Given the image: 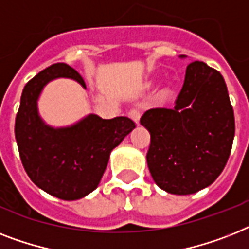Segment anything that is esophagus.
I'll use <instances>...</instances> for the list:
<instances>
[{
    "label": "esophagus",
    "instance_id": "34e87169",
    "mask_svg": "<svg viewBox=\"0 0 249 249\" xmlns=\"http://www.w3.org/2000/svg\"><path fill=\"white\" fill-rule=\"evenodd\" d=\"M129 118L134 121L135 124H139V119H141V112L137 108H133V110L129 111Z\"/></svg>",
    "mask_w": 249,
    "mask_h": 249
}]
</instances>
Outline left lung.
<instances>
[{
  "mask_svg": "<svg viewBox=\"0 0 249 249\" xmlns=\"http://www.w3.org/2000/svg\"><path fill=\"white\" fill-rule=\"evenodd\" d=\"M141 124L151 134L149 173L162 191L184 196L209 187L228 162L235 133L225 80L205 62H192L174 108L148 110Z\"/></svg>",
  "mask_w": 249,
  "mask_h": 249,
  "instance_id": "8db88e82",
  "label": "left lung"
}]
</instances>
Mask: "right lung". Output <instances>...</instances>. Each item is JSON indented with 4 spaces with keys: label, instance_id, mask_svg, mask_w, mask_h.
Masks as SVG:
<instances>
[{
    "label": "right lung",
    "instance_id": "obj_1",
    "mask_svg": "<svg viewBox=\"0 0 249 249\" xmlns=\"http://www.w3.org/2000/svg\"><path fill=\"white\" fill-rule=\"evenodd\" d=\"M72 79L87 89L75 69L53 64L24 87L15 120V138L28 177L38 188L64 201H76L100 184L115 147L135 128L129 118L102 119L88 114L66 126L42 119L38 101L48 83Z\"/></svg>",
    "mask_w": 249,
    "mask_h": 249
}]
</instances>
